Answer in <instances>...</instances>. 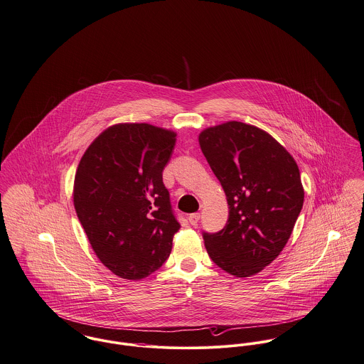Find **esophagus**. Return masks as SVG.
<instances>
[{"instance_id": "34e87169", "label": "esophagus", "mask_w": 364, "mask_h": 364, "mask_svg": "<svg viewBox=\"0 0 364 364\" xmlns=\"http://www.w3.org/2000/svg\"><path fill=\"white\" fill-rule=\"evenodd\" d=\"M199 218H200V214L199 213H193L188 215V221H190L191 225H196L198 221H199Z\"/></svg>"}]
</instances>
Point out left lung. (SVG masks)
<instances>
[{"label":"left lung","mask_w":364,"mask_h":364,"mask_svg":"<svg viewBox=\"0 0 364 364\" xmlns=\"http://www.w3.org/2000/svg\"><path fill=\"white\" fill-rule=\"evenodd\" d=\"M230 206L225 227L203 232L208 255L236 278L256 275L280 255L304 203L294 158L267 132L231 121L199 134Z\"/></svg>","instance_id":"obj_1"}]
</instances>
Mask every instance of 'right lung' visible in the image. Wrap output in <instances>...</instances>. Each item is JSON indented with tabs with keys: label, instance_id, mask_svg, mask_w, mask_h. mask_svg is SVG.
<instances>
[{
	"label": "right lung",
	"instance_id": "right-lung-1",
	"mask_svg": "<svg viewBox=\"0 0 364 364\" xmlns=\"http://www.w3.org/2000/svg\"><path fill=\"white\" fill-rule=\"evenodd\" d=\"M176 133L149 124H118L82 155L74 208L93 252L119 278H146L168 259L180 224L162 171Z\"/></svg>",
	"mask_w": 364,
	"mask_h": 364
}]
</instances>
